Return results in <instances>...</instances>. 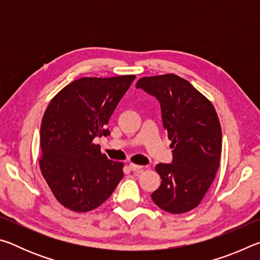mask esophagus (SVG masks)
Masks as SVG:
<instances>
[{
  "label": "esophagus",
  "mask_w": 260,
  "mask_h": 260,
  "mask_svg": "<svg viewBox=\"0 0 260 260\" xmlns=\"http://www.w3.org/2000/svg\"><path fill=\"white\" fill-rule=\"evenodd\" d=\"M129 169L133 171V172H140V171H142L143 166L141 165H136V164H133V162H131L129 164Z\"/></svg>",
  "instance_id": "obj_1"
}]
</instances>
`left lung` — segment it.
Segmentation results:
<instances>
[{
  "instance_id": "8db88e82",
  "label": "left lung",
  "mask_w": 260,
  "mask_h": 260,
  "mask_svg": "<svg viewBox=\"0 0 260 260\" xmlns=\"http://www.w3.org/2000/svg\"><path fill=\"white\" fill-rule=\"evenodd\" d=\"M136 88L158 100L172 141L173 159L156 165L161 182L151 199L166 212H188L203 200L220 164L222 134L217 112L190 82L172 73L141 78Z\"/></svg>"
}]
</instances>
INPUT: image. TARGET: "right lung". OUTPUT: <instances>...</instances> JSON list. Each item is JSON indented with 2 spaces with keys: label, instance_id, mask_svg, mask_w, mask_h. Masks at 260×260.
Returning a JSON list of instances; mask_svg holds the SVG:
<instances>
[{
  "label": "right lung",
  "instance_id": "right-lung-1",
  "mask_svg": "<svg viewBox=\"0 0 260 260\" xmlns=\"http://www.w3.org/2000/svg\"><path fill=\"white\" fill-rule=\"evenodd\" d=\"M135 76L81 78L50 101L42 118L40 169L59 203L88 212L104 203L124 177L94 143L110 135V117Z\"/></svg>",
  "mask_w": 260,
  "mask_h": 260
}]
</instances>
